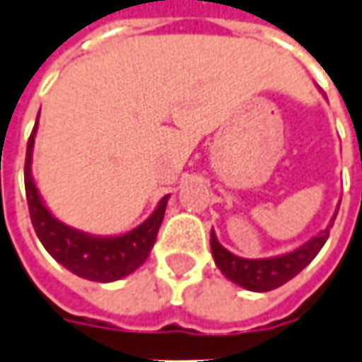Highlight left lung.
Listing matches in <instances>:
<instances>
[{"instance_id": "1", "label": "left lung", "mask_w": 362, "mask_h": 362, "mask_svg": "<svg viewBox=\"0 0 362 362\" xmlns=\"http://www.w3.org/2000/svg\"><path fill=\"white\" fill-rule=\"evenodd\" d=\"M339 211V209H337ZM337 211L333 214L331 223L325 230H321L315 236H311L308 243H303L291 252L272 256V258H260V260H250V258H240L230 250H226L223 244L218 243L214 230H211V252H213L214 264L218 270L223 272L224 278L234 281L244 290L250 291H270L284 286L286 281L296 278L308 264H310L317 252L327 243L329 228L333 226V221L337 216Z\"/></svg>"}]
</instances>
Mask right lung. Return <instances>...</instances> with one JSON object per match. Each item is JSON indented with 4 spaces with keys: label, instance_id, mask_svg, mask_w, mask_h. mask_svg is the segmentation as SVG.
<instances>
[{
    "label": "right lung",
    "instance_id": "1",
    "mask_svg": "<svg viewBox=\"0 0 362 362\" xmlns=\"http://www.w3.org/2000/svg\"><path fill=\"white\" fill-rule=\"evenodd\" d=\"M37 126H39V116H37L35 128L31 132V138L27 141L25 193H27L31 223H33L39 240L43 243L45 250L61 266L84 280L108 284V281L122 280L129 274H134L144 262L148 260L149 252L156 244L159 226L163 223L169 195L163 197L157 203L156 211L129 233L118 234V236H96V234L72 228L69 224L59 221L45 206L43 197L35 185L31 163H33Z\"/></svg>",
    "mask_w": 362,
    "mask_h": 362
}]
</instances>
